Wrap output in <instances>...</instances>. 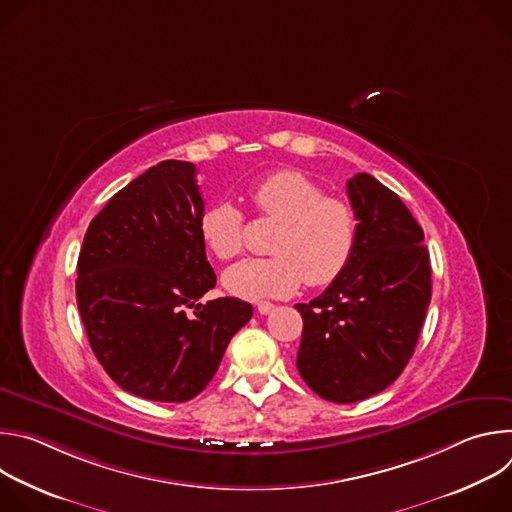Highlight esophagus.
<instances>
[{
	"mask_svg": "<svg viewBox=\"0 0 512 512\" xmlns=\"http://www.w3.org/2000/svg\"><path fill=\"white\" fill-rule=\"evenodd\" d=\"M273 304L271 302H259L257 304V310H259V314H271L273 312Z\"/></svg>",
	"mask_w": 512,
	"mask_h": 512,
	"instance_id": "obj_1",
	"label": "esophagus"
}]
</instances>
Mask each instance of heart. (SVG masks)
Returning <instances> with one entry per match:
<instances>
[{
  "label": "heart",
  "mask_w": 512,
  "mask_h": 512,
  "mask_svg": "<svg viewBox=\"0 0 512 512\" xmlns=\"http://www.w3.org/2000/svg\"><path fill=\"white\" fill-rule=\"evenodd\" d=\"M259 214L283 223L265 259H247L225 271V287L245 300L287 298L306 281L310 287L334 283L350 265L358 243L354 208L302 172L267 176L253 190ZM200 235L223 261L243 251L245 214L229 200L210 204L200 216Z\"/></svg>",
  "instance_id": "1"
}]
</instances>
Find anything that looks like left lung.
<instances>
[{
    "mask_svg": "<svg viewBox=\"0 0 512 512\" xmlns=\"http://www.w3.org/2000/svg\"><path fill=\"white\" fill-rule=\"evenodd\" d=\"M358 218L348 269L310 304L298 371L326 401L356 403L385 391L413 356L431 300L423 229L403 200L371 174L346 182Z\"/></svg>",
    "mask_w": 512,
    "mask_h": 512,
    "instance_id": "1",
    "label": "left lung"
}]
</instances>
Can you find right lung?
<instances>
[{
	"label": "right lung",
	"mask_w": 512,
	"mask_h": 512,
	"mask_svg": "<svg viewBox=\"0 0 512 512\" xmlns=\"http://www.w3.org/2000/svg\"><path fill=\"white\" fill-rule=\"evenodd\" d=\"M202 212L196 166L166 160L119 190L87 229L81 320L101 367L135 397L194 399L253 316L237 298L198 302L216 283Z\"/></svg>",
	"instance_id": "add662e5"
}]
</instances>
